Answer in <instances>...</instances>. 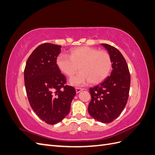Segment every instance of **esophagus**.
Returning a JSON list of instances; mask_svg holds the SVG:
<instances>
[{"mask_svg":"<svg viewBox=\"0 0 155 155\" xmlns=\"http://www.w3.org/2000/svg\"><path fill=\"white\" fill-rule=\"evenodd\" d=\"M83 90V88H76V93H79L81 91H82Z\"/></svg>","mask_w":155,"mask_h":155,"instance_id":"esophagus-1","label":"esophagus"}]
</instances>
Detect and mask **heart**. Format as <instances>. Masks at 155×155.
<instances>
[{"label":"heart","instance_id":"b5f03b06","mask_svg":"<svg viewBox=\"0 0 155 155\" xmlns=\"http://www.w3.org/2000/svg\"><path fill=\"white\" fill-rule=\"evenodd\" d=\"M56 64L68 77L72 76L79 68L81 72L69 81L72 85L83 86L90 81L97 84L104 81L109 74L112 62L110 55L106 51H98L89 46H81L70 50L68 55L64 54L58 55Z\"/></svg>","mask_w":155,"mask_h":155}]
</instances>
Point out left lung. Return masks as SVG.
Wrapping results in <instances>:
<instances>
[{
  "mask_svg": "<svg viewBox=\"0 0 155 155\" xmlns=\"http://www.w3.org/2000/svg\"><path fill=\"white\" fill-rule=\"evenodd\" d=\"M107 50L112 62L110 76L90 88L91 101L88 111L94 119L110 123L123 111L129 97L130 78L126 61L114 46L101 44Z\"/></svg>",
  "mask_w": 155,
  "mask_h": 155,
  "instance_id": "8db88e82",
  "label": "left lung"
}]
</instances>
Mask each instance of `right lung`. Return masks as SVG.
I'll return each mask as SVG.
<instances>
[{"label": "right lung", "mask_w": 155, "mask_h": 155, "mask_svg": "<svg viewBox=\"0 0 155 155\" xmlns=\"http://www.w3.org/2000/svg\"><path fill=\"white\" fill-rule=\"evenodd\" d=\"M61 46L45 43L37 47L27 60L24 77L30 106L46 124H56L68 115L76 95L65 85L66 78L56 64Z\"/></svg>", "instance_id": "right-lung-1"}]
</instances>
